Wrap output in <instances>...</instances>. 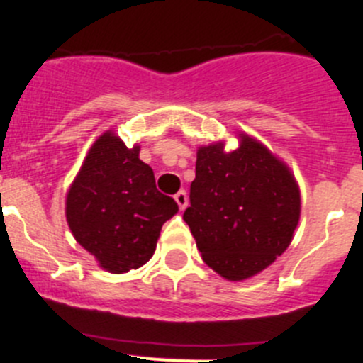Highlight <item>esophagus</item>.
I'll use <instances>...</instances> for the list:
<instances>
[{"label": "esophagus", "instance_id": "34e87169", "mask_svg": "<svg viewBox=\"0 0 363 363\" xmlns=\"http://www.w3.org/2000/svg\"><path fill=\"white\" fill-rule=\"evenodd\" d=\"M175 202H177L181 210H184L186 206H188V194H186L184 189H181V191L175 194Z\"/></svg>", "mask_w": 363, "mask_h": 363}]
</instances>
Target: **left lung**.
Listing matches in <instances>:
<instances>
[{
	"mask_svg": "<svg viewBox=\"0 0 363 363\" xmlns=\"http://www.w3.org/2000/svg\"><path fill=\"white\" fill-rule=\"evenodd\" d=\"M238 137L233 152L222 143L197 150L182 215L202 260L235 282L275 262L300 218V189L289 168L253 137Z\"/></svg>",
	"mask_w": 363,
	"mask_h": 363,
	"instance_id": "1",
	"label": "left lung"
}]
</instances>
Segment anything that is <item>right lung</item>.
Instances as JSON below:
<instances>
[{"instance_id": "1", "label": "right lung", "mask_w": 363, "mask_h": 363, "mask_svg": "<svg viewBox=\"0 0 363 363\" xmlns=\"http://www.w3.org/2000/svg\"><path fill=\"white\" fill-rule=\"evenodd\" d=\"M177 211L139 159V146L126 148L110 130L94 143L67 194L72 235L110 273L148 262L162 224Z\"/></svg>"}]
</instances>
